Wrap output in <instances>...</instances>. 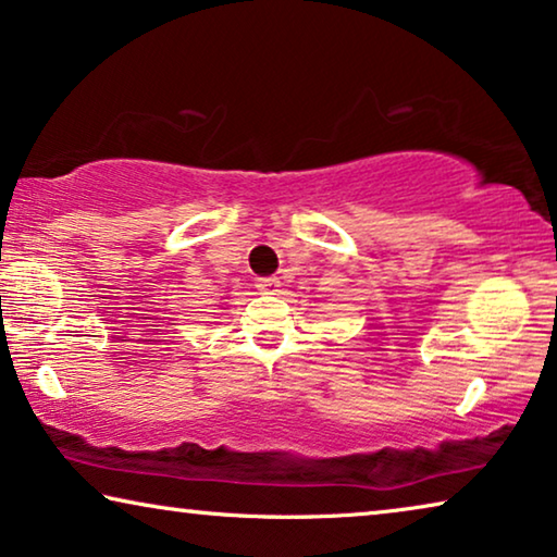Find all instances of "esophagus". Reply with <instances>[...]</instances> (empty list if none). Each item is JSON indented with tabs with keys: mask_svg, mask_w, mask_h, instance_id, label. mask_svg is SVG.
Here are the masks:
<instances>
[{
	"mask_svg": "<svg viewBox=\"0 0 557 557\" xmlns=\"http://www.w3.org/2000/svg\"><path fill=\"white\" fill-rule=\"evenodd\" d=\"M257 287H260L262 293L275 295V293H280V277H262V280H257Z\"/></svg>",
	"mask_w": 557,
	"mask_h": 557,
	"instance_id": "34e87169",
	"label": "esophagus"
}]
</instances>
